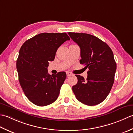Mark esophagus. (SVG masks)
<instances>
[{"label":"esophagus","instance_id":"obj_1","mask_svg":"<svg viewBox=\"0 0 133 133\" xmlns=\"http://www.w3.org/2000/svg\"><path fill=\"white\" fill-rule=\"evenodd\" d=\"M72 75V74L70 72H66V76H67V77H69V76H71Z\"/></svg>","mask_w":133,"mask_h":133}]
</instances>
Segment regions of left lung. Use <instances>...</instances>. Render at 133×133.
Returning <instances> with one entry per match:
<instances>
[{"label": "left lung", "mask_w": 133, "mask_h": 133, "mask_svg": "<svg viewBox=\"0 0 133 133\" xmlns=\"http://www.w3.org/2000/svg\"><path fill=\"white\" fill-rule=\"evenodd\" d=\"M80 48L81 64L88 68L87 79L76 75L78 82L72 91L78 101L88 105L101 103L106 98L114 82L116 64L112 50L106 43L92 35L68 32Z\"/></svg>", "instance_id": "obj_1"}]
</instances>
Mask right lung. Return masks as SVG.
I'll return each instance as SVG.
<instances>
[{
	"label": "right lung",
	"mask_w": 133,
	"mask_h": 133,
	"mask_svg": "<svg viewBox=\"0 0 133 133\" xmlns=\"http://www.w3.org/2000/svg\"><path fill=\"white\" fill-rule=\"evenodd\" d=\"M70 38L66 32L36 35L22 46L17 60L19 81L30 101L38 106L51 104L58 98L65 80V72L49 75V62L55 58L57 49Z\"/></svg>",
	"instance_id": "right-lung-1"
}]
</instances>
